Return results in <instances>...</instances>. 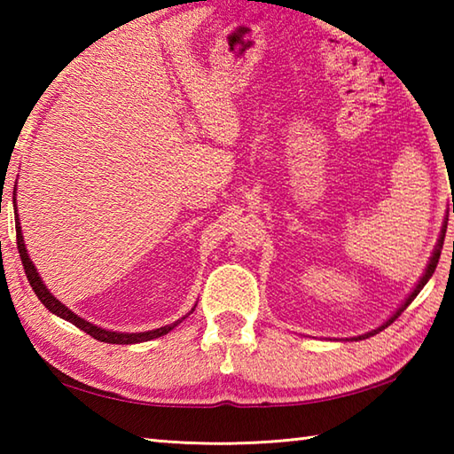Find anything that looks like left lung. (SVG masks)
I'll use <instances>...</instances> for the list:
<instances>
[{"mask_svg": "<svg viewBox=\"0 0 454 454\" xmlns=\"http://www.w3.org/2000/svg\"><path fill=\"white\" fill-rule=\"evenodd\" d=\"M452 214H454V204H452ZM447 220L449 218H444V224H442V228H441V236H439V240H436V246H434V250H433V254H430V258H428V264H427V268H425V272H422V276H420V280L417 282V286L412 288V292L409 296L404 298V302L398 306V309L390 314V317L382 322L380 326H376L374 330H368V333H364V334H360V336H352V338H348V340H364V338H371V336H374V334H379L380 330H384L387 326H390L393 325V322L401 317V314L406 310V306H409L414 298H417V294L419 292L425 288V284L430 280V276L434 274V268H436V264H439V258H441V250H442V244H444V234H447Z\"/></svg>", "mask_w": 454, "mask_h": 454, "instance_id": "left-lung-1", "label": "left lung"}]
</instances>
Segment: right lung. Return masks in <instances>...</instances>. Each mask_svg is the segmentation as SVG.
<instances>
[{"instance_id":"right-lung-1","label":"right lung","mask_w":454,"mask_h":454,"mask_svg":"<svg viewBox=\"0 0 454 454\" xmlns=\"http://www.w3.org/2000/svg\"><path fill=\"white\" fill-rule=\"evenodd\" d=\"M15 234H18V250H20V256H21V264H24V270H26V276L29 284H32V288L35 292V296L40 298L42 304L48 309L51 314H56V317L64 318L67 322H72L74 326H78L80 330H83V333L94 336L96 340L99 342H107V344H137V342H148V340H153V338H160L170 333V330H174L176 326L180 325V322L184 318L190 317V312H194V309H192L186 317H182L180 320L172 322V325H166V326H160V328H153V330H145V333H118V330H106L102 326L98 325H91V322H88L86 318L78 317V314L72 312L70 309L64 302H59L56 296L51 294V292L48 290V286H45L40 272H37V268L34 266L32 258H29L27 254V248H26V240H24V234H21V224H20V216H18V206H15Z\"/></svg>"}]
</instances>
